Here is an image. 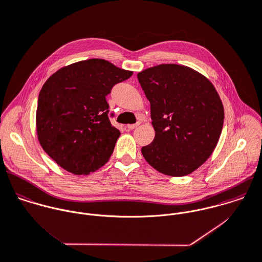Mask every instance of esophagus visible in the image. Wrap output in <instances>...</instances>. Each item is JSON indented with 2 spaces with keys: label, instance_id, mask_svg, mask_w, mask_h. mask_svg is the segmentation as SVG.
Wrapping results in <instances>:
<instances>
[{
  "label": "esophagus",
  "instance_id": "34e87169",
  "mask_svg": "<svg viewBox=\"0 0 262 262\" xmlns=\"http://www.w3.org/2000/svg\"><path fill=\"white\" fill-rule=\"evenodd\" d=\"M140 125V123H136V124H131V125H127V128L130 130H133L135 128H137Z\"/></svg>",
  "mask_w": 262,
  "mask_h": 262
}]
</instances>
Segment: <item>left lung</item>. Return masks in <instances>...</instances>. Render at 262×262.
Here are the masks:
<instances>
[{
	"mask_svg": "<svg viewBox=\"0 0 262 262\" xmlns=\"http://www.w3.org/2000/svg\"><path fill=\"white\" fill-rule=\"evenodd\" d=\"M150 102L154 141L141 152L157 171L182 177L212 154L224 124L223 102L212 83L182 65L162 64L137 74Z\"/></svg>",
	"mask_w": 262,
	"mask_h": 262,
	"instance_id": "8db88e82",
	"label": "left lung"
}]
</instances>
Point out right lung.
Returning <instances> with one entry per match:
<instances>
[{
  "instance_id": "1",
  "label": "right lung",
  "mask_w": 262,
  "mask_h": 262,
  "mask_svg": "<svg viewBox=\"0 0 262 262\" xmlns=\"http://www.w3.org/2000/svg\"><path fill=\"white\" fill-rule=\"evenodd\" d=\"M132 74L90 59L58 70L46 81L37 100L36 132L43 150L60 167L88 174L108 161L120 131L110 122L105 96Z\"/></svg>"
}]
</instances>
